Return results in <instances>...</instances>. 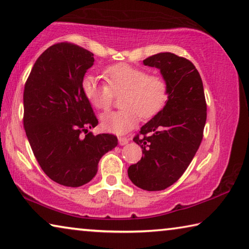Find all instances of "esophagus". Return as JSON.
I'll return each instance as SVG.
<instances>
[{
    "mask_svg": "<svg viewBox=\"0 0 249 249\" xmlns=\"http://www.w3.org/2000/svg\"><path fill=\"white\" fill-rule=\"evenodd\" d=\"M118 140H119L120 146H124V144H127L130 141V139L127 137H119V138H118Z\"/></svg>",
    "mask_w": 249,
    "mask_h": 249,
    "instance_id": "obj_1",
    "label": "esophagus"
}]
</instances>
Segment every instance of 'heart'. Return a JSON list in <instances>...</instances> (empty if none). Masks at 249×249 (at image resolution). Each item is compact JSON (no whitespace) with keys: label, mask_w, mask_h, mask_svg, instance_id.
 Segmentation results:
<instances>
[{"label":"heart","mask_w":249,"mask_h":249,"mask_svg":"<svg viewBox=\"0 0 249 249\" xmlns=\"http://www.w3.org/2000/svg\"><path fill=\"white\" fill-rule=\"evenodd\" d=\"M107 83L97 76L86 75L81 89L87 100L95 109L108 110L114 94L122 92L121 110L105 113L101 125L107 131L125 133L135 128L140 120L156 116L163 108L168 99L166 80L160 75L147 74L142 69L118 63L108 67L103 72Z\"/></svg>","instance_id":"obj_1"}]
</instances>
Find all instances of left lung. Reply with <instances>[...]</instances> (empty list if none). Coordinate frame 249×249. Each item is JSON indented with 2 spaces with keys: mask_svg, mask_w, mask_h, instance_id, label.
<instances>
[{
  "mask_svg": "<svg viewBox=\"0 0 249 249\" xmlns=\"http://www.w3.org/2000/svg\"><path fill=\"white\" fill-rule=\"evenodd\" d=\"M143 64L161 72L168 100L133 138L143 157L128 168V176L139 188L157 191L177 181L196 155L204 136L207 105L199 72L189 60L162 52L143 60Z\"/></svg>",
  "mask_w": 249,
  "mask_h": 249,
  "instance_id": "obj_1",
  "label": "left lung"
}]
</instances>
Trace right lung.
Segmentation results:
<instances>
[{"label":"right lung","mask_w":249,"mask_h":249,"mask_svg":"<svg viewBox=\"0 0 249 249\" xmlns=\"http://www.w3.org/2000/svg\"><path fill=\"white\" fill-rule=\"evenodd\" d=\"M93 53L61 42L48 48L34 63L23 93L25 133L42 170L67 187L89 182L101 157L118 144L114 135L94 136L98 124L82 92Z\"/></svg>","instance_id":"1"}]
</instances>
